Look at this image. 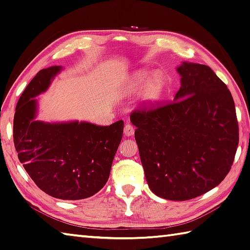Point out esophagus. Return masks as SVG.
Returning a JSON list of instances; mask_svg holds the SVG:
<instances>
[{
    "label": "esophagus",
    "mask_w": 250,
    "mask_h": 250,
    "mask_svg": "<svg viewBox=\"0 0 250 250\" xmlns=\"http://www.w3.org/2000/svg\"><path fill=\"white\" fill-rule=\"evenodd\" d=\"M134 131H135V127L132 126L130 123H127L125 125V128H124V134L127 136V137H130L134 135Z\"/></svg>",
    "instance_id": "1"
}]
</instances>
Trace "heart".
Masks as SVG:
<instances>
[{"label": "heart", "mask_w": 250, "mask_h": 250, "mask_svg": "<svg viewBox=\"0 0 250 250\" xmlns=\"http://www.w3.org/2000/svg\"><path fill=\"white\" fill-rule=\"evenodd\" d=\"M146 83L148 84L145 88L144 97L146 101L153 103V101H156L160 98L163 91H164L166 86V79L162 73H155L150 79L149 72H146V71H139L138 73L135 74L134 79L131 80V88H142Z\"/></svg>", "instance_id": "heart-1"}]
</instances>
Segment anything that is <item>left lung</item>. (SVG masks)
I'll list each match as a JSON object with an SVG mask.
<instances>
[{
    "label": "left lung",
    "instance_id": "8db88e82",
    "mask_svg": "<svg viewBox=\"0 0 250 250\" xmlns=\"http://www.w3.org/2000/svg\"><path fill=\"white\" fill-rule=\"evenodd\" d=\"M181 86L167 104L145 103L130 114L146 179L155 195L188 201L229 174L238 146L234 100L205 64L183 62Z\"/></svg>",
    "mask_w": 250,
    "mask_h": 250
}]
</instances>
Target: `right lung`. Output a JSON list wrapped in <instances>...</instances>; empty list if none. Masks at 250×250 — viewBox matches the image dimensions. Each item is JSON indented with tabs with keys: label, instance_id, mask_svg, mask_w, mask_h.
<instances>
[{
	"label": "right lung",
	"instance_id": "right-lung-1",
	"mask_svg": "<svg viewBox=\"0 0 250 250\" xmlns=\"http://www.w3.org/2000/svg\"><path fill=\"white\" fill-rule=\"evenodd\" d=\"M59 71L58 65L39 71L20 96L14 116V145L20 163L41 190L60 200H83L108 181L124 122L97 126L33 121V97L43 93Z\"/></svg>",
	"mask_w": 250,
	"mask_h": 250
}]
</instances>
